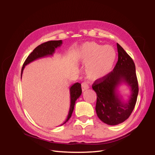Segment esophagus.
Returning a JSON list of instances; mask_svg holds the SVG:
<instances>
[{
	"mask_svg": "<svg viewBox=\"0 0 155 155\" xmlns=\"http://www.w3.org/2000/svg\"><path fill=\"white\" fill-rule=\"evenodd\" d=\"M81 88L83 91H85L89 88V86L88 85V84L86 82H83L81 83Z\"/></svg>",
	"mask_w": 155,
	"mask_h": 155,
	"instance_id": "obj_1",
	"label": "esophagus"
}]
</instances>
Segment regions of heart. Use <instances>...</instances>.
I'll list each match as a JSON object with an SVG mask.
<instances>
[{"instance_id": "obj_1", "label": "heart", "mask_w": 155, "mask_h": 155, "mask_svg": "<svg viewBox=\"0 0 155 155\" xmlns=\"http://www.w3.org/2000/svg\"><path fill=\"white\" fill-rule=\"evenodd\" d=\"M79 58L86 67L88 76L92 79L105 77L112 70L116 58L115 51L110 46H103L94 42L84 44L79 52Z\"/></svg>"}]
</instances>
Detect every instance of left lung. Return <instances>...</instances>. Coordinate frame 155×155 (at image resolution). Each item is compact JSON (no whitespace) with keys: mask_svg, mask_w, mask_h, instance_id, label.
<instances>
[{"mask_svg":"<svg viewBox=\"0 0 155 155\" xmlns=\"http://www.w3.org/2000/svg\"><path fill=\"white\" fill-rule=\"evenodd\" d=\"M117 48L118 60L113 71L97 79L92 86L97 94V116L103 122L110 125H118L129 118L135 107L138 94L133 60L118 43ZM122 83L130 87L131 94L126 102L118 92L119 86Z\"/></svg>","mask_w":155,"mask_h":155,"instance_id":"left-lung-1","label":"left lung"}]
</instances>
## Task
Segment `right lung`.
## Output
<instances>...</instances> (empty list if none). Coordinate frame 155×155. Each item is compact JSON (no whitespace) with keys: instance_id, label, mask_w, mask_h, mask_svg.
Returning a JSON list of instances; mask_svg holds the SVG:
<instances>
[{"instance_id":"1","label":"right lung","mask_w":155,"mask_h":155,"mask_svg":"<svg viewBox=\"0 0 155 155\" xmlns=\"http://www.w3.org/2000/svg\"><path fill=\"white\" fill-rule=\"evenodd\" d=\"M62 44H63L62 40L50 41L41 44L38 46H37V47L33 50L32 52L28 56L27 59H26L24 64H23V66L21 70V78H22V74L23 73V70H24L25 67L27 64H28L29 63L34 61L38 59L48 57V56H52L55 53V49L58 48V47H60ZM81 92H82L81 85V84L79 83L74 84V85L70 88V109H69L67 118L64 120V121L62 125L66 124L68 121V120L70 118V117H71L74 109L75 104H76V100L79 97V96H81Z\"/></svg>"}]
</instances>
